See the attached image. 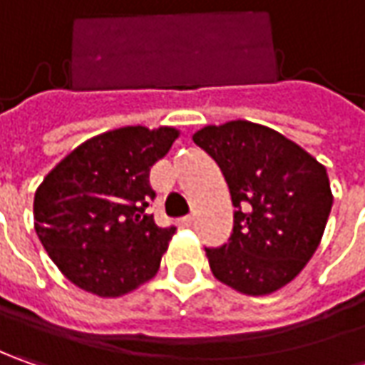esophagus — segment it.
Masks as SVG:
<instances>
[{
  "instance_id": "34e87169",
  "label": "esophagus",
  "mask_w": 365,
  "mask_h": 365,
  "mask_svg": "<svg viewBox=\"0 0 365 365\" xmlns=\"http://www.w3.org/2000/svg\"><path fill=\"white\" fill-rule=\"evenodd\" d=\"M192 221H195V215H187V217L180 219V225H185V227H189V225H192Z\"/></svg>"
}]
</instances>
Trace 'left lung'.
Wrapping results in <instances>:
<instances>
[{
    "label": "left lung",
    "mask_w": 365,
    "mask_h": 365,
    "mask_svg": "<svg viewBox=\"0 0 365 365\" xmlns=\"http://www.w3.org/2000/svg\"><path fill=\"white\" fill-rule=\"evenodd\" d=\"M192 142L217 162L235 207L230 244L205 247L213 276L252 297L288 284L327 225L333 195L325 166L252 121L207 125Z\"/></svg>",
    "instance_id": "1"
}]
</instances>
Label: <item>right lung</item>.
<instances>
[{"label":"right lung","mask_w":365,"mask_h":365,"mask_svg":"<svg viewBox=\"0 0 365 365\" xmlns=\"http://www.w3.org/2000/svg\"><path fill=\"white\" fill-rule=\"evenodd\" d=\"M175 128L128 125L95 135L58 162L34 195V227L50 259L97 297H121L160 268L175 227L146 207L150 166L170 150Z\"/></svg>","instance_id":"right-lung-1"}]
</instances>
